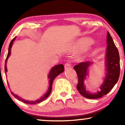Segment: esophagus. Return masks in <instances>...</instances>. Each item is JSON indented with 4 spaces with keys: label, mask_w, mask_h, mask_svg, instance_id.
<instances>
[{
    "label": "esophagus",
    "mask_w": 125,
    "mask_h": 125,
    "mask_svg": "<svg viewBox=\"0 0 125 125\" xmlns=\"http://www.w3.org/2000/svg\"><path fill=\"white\" fill-rule=\"evenodd\" d=\"M64 67L65 69H69L71 68V65L70 63H66L64 64Z\"/></svg>",
    "instance_id": "obj_1"
}]
</instances>
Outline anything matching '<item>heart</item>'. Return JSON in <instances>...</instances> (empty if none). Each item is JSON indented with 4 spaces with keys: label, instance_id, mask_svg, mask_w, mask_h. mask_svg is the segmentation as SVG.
<instances>
[{
    "label": "heart",
    "instance_id": "obj_1",
    "mask_svg": "<svg viewBox=\"0 0 125 125\" xmlns=\"http://www.w3.org/2000/svg\"><path fill=\"white\" fill-rule=\"evenodd\" d=\"M83 46V43H80V45H79V46Z\"/></svg>",
    "mask_w": 125,
    "mask_h": 125
}]
</instances>
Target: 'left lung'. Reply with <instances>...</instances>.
Instances as JSON below:
<instances>
[{
    "instance_id": "left-lung-1",
    "label": "left lung",
    "mask_w": 125,
    "mask_h": 125,
    "mask_svg": "<svg viewBox=\"0 0 125 125\" xmlns=\"http://www.w3.org/2000/svg\"><path fill=\"white\" fill-rule=\"evenodd\" d=\"M106 41L107 46L105 59L106 73L104 81L100 87V91L95 93H90L86 90L84 84V79H85L88 75V68L92 62H80L74 67L78 77L77 90L82 95L86 98L98 99L106 95L115 86L119 78L120 72L119 53L109 32H107Z\"/></svg>"
}]
</instances>
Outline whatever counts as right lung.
I'll return each mask as SVG.
<instances>
[{"instance_id": "add662e5", "label": "right lung", "mask_w": 125, "mask_h": 125, "mask_svg": "<svg viewBox=\"0 0 125 125\" xmlns=\"http://www.w3.org/2000/svg\"><path fill=\"white\" fill-rule=\"evenodd\" d=\"M16 39V37H14L13 39L11 40V41L10 42V43L9 44V49H8V53L7 55V58H6L5 62V74L7 72V60L8 58L9 57L10 54H11V48L12 47V43H13V42L14 41L15 39ZM64 65L63 64H58L56 66H54L52 68L51 70L50 71L49 74H48V79H49V87H48V90L47 92H46V94H45L43 95V96L42 97H41L40 99H37L36 100H33V101H30V100H25V99H24L21 98V97L19 96L18 95L15 94L14 93H12V92H11V94L13 95L14 97L18 99L19 100H20L22 102L26 103V104H38L42 102V101H43L44 100L47 98V97L50 95L51 92L52 90V83L53 82L54 79H55L57 76H58L60 74H61V73H62L63 72H64ZM8 84H9L8 83Z\"/></svg>"}]
</instances>
